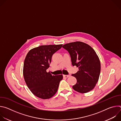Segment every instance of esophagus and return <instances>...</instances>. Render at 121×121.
I'll return each mask as SVG.
<instances>
[{
    "label": "esophagus",
    "instance_id": "esophagus-1",
    "mask_svg": "<svg viewBox=\"0 0 121 121\" xmlns=\"http://www.w3.org/2000/svg\"><path fill=\"white\" fill-rule=\"evenodd\" d=\"M63 76H64V77H65V78H68V77H69L70 76V75H63Z\"/></svg>",
    "mask_w": 121,
    "mask_h": 121
}]
</instances>
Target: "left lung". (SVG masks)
I'll list each match as a JSON object with an SVG mask.
<instances>
[{
    "label": "left lung",
    "instance_id": "1",
    "mask_svg": "<svg viewBox=\"0 0 121 121\" xmlns=\"http://www.w3.org/2000/svg\"><path fill=\"white\" fill-rule=\"evenodd\" d=\"M63 47L69 53L72 64L78 71L72 76L77 79L73 89L81 93H87L94 89L98 81L100 63L94 50L88 44L75 42L64 44Z\"/></svg>",
    "mask_w": 121,
    "mask_h": 121
}]
</instances>
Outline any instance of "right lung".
I'll return each mask as SVG.
<instances>
[{"mask_svg": "<svg viewBox=\"0 0 121 121\" xmlns=\"http://www.w3.org/2000/svg\"><path fill=\"white\" fill-rule=\"evenodd\" d=\"M63 44L41 45L29 51L24 62L23 74L30 91L42 99L52 97L57 92L63 75L47 72L52 57Z\"/></svg>", "mask_w": 121, "mask_h": 121, "instance_id": "obj_1", "label": "right lung"}]
</instances>
